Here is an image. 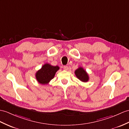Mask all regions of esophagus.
<instances>
[{
    "label": "esophagus",
    "instance_id": "1",
    "mask_svg": "<svg viewBox=\"0 0 129 129\" xmlns=\"http://www.w3.org/2000/svg\"><path fill=\"white\" fill-rule=\"evenodd\" d=\"M63 70H66V71H67L68 70V67L67 66H64L63 67Z\"/></svg>",
    "mask_w": 129,
    "mask_h": 129
}]
</instances>
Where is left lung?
<instances>
[{
    "mask_svg": "<svg viewBox=\"0 0 129 129\" xmlns=\"http://www.w3.org/2000/svg\"><path fill=\"white\" fill-rule=\"evenodd\" d=\"M75 74L78 79L83 82H87L89 79L88 74L84 70L83 68L81 67L75 70Z\"/></svg>",
    "mask_w": 129,
    "mask_h": 129,
    "instance_id": "obj_1",
    "label": "left lung"
}]
</instances>
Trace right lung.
I'll return each instance as SVG.
<instances>
[{"label":"right lung","mask_w":129,"mask_h":129,"mask_svg":"<svg viewBox=\"0 0 129 129\" xmlns=\"http://www.w3.org/2000/svg\"><path fill=\"white\" fill-rule=\"evenodd\" d=\"M59 68L58 66H53L49 63L44 64L42 68L37 72L36 74L37 80L39 83L43 85L48 84L54 78L56 72Z\"/></svg>","instance_id":"obj_1"}]
</instances>
